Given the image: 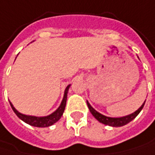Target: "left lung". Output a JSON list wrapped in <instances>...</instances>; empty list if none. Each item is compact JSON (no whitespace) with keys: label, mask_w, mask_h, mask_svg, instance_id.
Listing matches in <instances>:
<instances>
[{"label":"left lung","mask_w":155,"mask_h":155,"mask_svg":"<svg viewBox=\"0 0 155 155\" xmlns=\"http://www.w3.org/2000/svg\"><path fill=\"white\" fill-rule=\"evenodd\" d=\"M86 102H87V106H88V107H89L90 112L92 113V115H93L100 123H102V124H104L106 125H109V126H113V127H120V126H124V125L129 124L130 121H132L136 116H138V114H139V112L141 111V109L143 108V107L145 105V102H146V101H145V102L143 103V105L141 106L138 110L135 111L134 113H132V114H130V115H129V116H124V117H119V118H112V117H107V116H103V115L98 113L95 109H94V108L91 107V105L89 104L88 101H86Z\"/></svg>","instance_id":"8db88e82"}]
</instances>
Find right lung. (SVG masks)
<instances>
[{"mask_svg":"<svg viewBox=\"0 0 155 155\" xmlns=\"http://www.w3.org/2000/svg\"><path fill=\"white\" fill-rule=\"evenodd\" d=\"M70 85H68L65 89V93H64V97L63 100L61 101V106L58 107V109L56 111H54L53 114H51L49 116H44V117H37V116H25L23 115L21 113H19L17 109L13 107V105L10 102V106L13 109V111L15 112V114L17 115L21 120H23L25 123H26L28 124L31 125V126H35V127H48L50 125L55 124L62 116L64 109H65V106H66V101H67V93L69 90Z\"/></svg>","mask_w":155,"mask_h":155,"instance_id":"add662e5","label":"right lung"}]
</instances>
